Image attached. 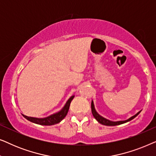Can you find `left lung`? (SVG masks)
<instances>
[{
	"instance_id": "8db88e82",
	"label": "left lung",
	"mask_w": 156,
	"mask_h": 156,
	"mask_svg": "<svg viewBox=\"0 0 156 156\" xmlns=\"http://www.w3.org/2000/svg\"><path fill=\"white\" fill-rule=\"evenodd\" d=\"M91 112H92L93 116H94V117L96 119H97V121H98V122L100 123L102 125L109 126H117V125L123 124V123H126V122H128V121H130L131 120H132V119H133L134 118H135V117L137 116L138 115L140 114V112H138L136 115H134V116H133L132 117H131V118L129 119H127V120H126V121H112L108 120V119H106L105 118H104V117H102L101 116H100V115L98 114L97 112H96V110H95V108H94V106L93 101H91Z\"/></svg>"
}]
</instances>
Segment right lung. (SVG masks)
Returning <instances> with one entry per match:
<instances>
[{"label": "right lung", "mask_w": 156, "mask_h": 156, "mask_svg": "<svg viewBox=\"0 0 156 156\" xmlns=\"http://www.w3.org/2000/svg\"><path fill=\"white\" fill-rule=\"evenodd\" d=\"M74 96L73 95L69 99H68L67 103L65 104V106L62 108L60 112H57L56 114L50 115V116L46 117V118H42V119L34 118V117H29L23 114V116H24L25 119H27L28 121H31V122L33 123H37V124L43 125V126H51V125L56 124V123H58L60 122V121L62 120L66 116H67L68 111H69L70 103H71L72 100L74 99Z\"/></svg>", "instance_id": "right-lung-1"}]
</instances>
